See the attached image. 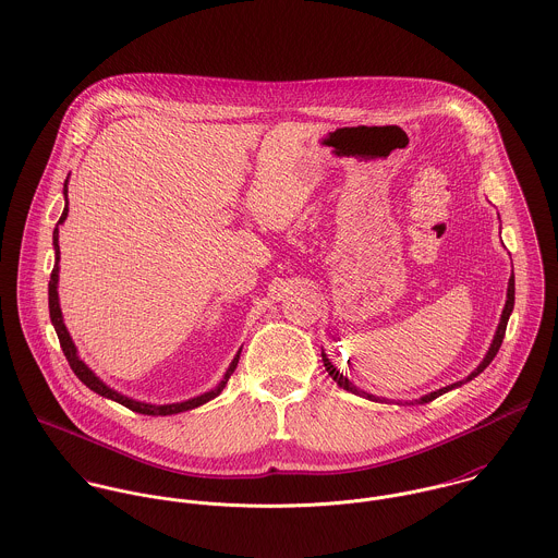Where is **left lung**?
Returning <instances> with one entry per match:
<instances>
[{
	"mask_svg": "<svg viewBox=\"0 0 558 558\" xmlns=\"http://www.w3.org/2000/svg\"><path fill=\"white\" fill-rule=\"evenodd\" d=\"M513 301H515V281H513V275H511V279H509V288H507V303H505V310H502V316H500L498 330H496V335H494V341H492V345H489V350H487L485 359L481 361V365H478L477 369H475L466 380H473L475 376H478V374H481V372H483V369L494 361L496 352L500 350V343H502V339H505V330H507V322H509V316H511V312H513ZM322 361H324V367H326L328 376H330V378H332L341 389L352 391V393L363 396V398L372 399V401H378V398H374V396H369V393H365V391H359L354 385H350V383H348V378H343V374H339V372L330 365V361L326 359V354H324V352H322ZM460 385H462V383H456V385H451V387H445V389H440V391H434V393H429V396L418 399V403H427V401H432V399H436L438 396H442V393H447V391H451V389L460 387Z\"/></svg>",
	"mask_w": 558,
	"mask_h": 558,
	"instance_id": "1",
	"label": "left lung"
}]
</instances>
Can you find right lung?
<instances>
[{
  "label": "right lung",
  "mask_w": 558,
  "mask_h": 558,
  "mask_svg": "<svg viewBox=\"0 0 558 558\" xmlns=\"http://www.w3.org/2000/svg\"><path fill=\"white\" fill-rule=\"evenodd\" d=\"M66 182H69V180H66ZM66 182H64V195L69 193ZM66 215H69V208H64V213H62V217H60L58 226H60V223H64ZM58 226H56V230H53L56 266H53V270H51V281H49V316H51V322H53V326H56V332H58V339H60L62 352H64V356L69 359V365H71V369L75 372V376L80 378L81 383H83L87 389H92L94 393H98V396H102V398L113 399V401H118V403L126 405V408H129V410H133V412H140V414H155V416H159V414L160 416L178 414V412H184V410L197 408V405H202V403H206V401L217 398V396L226 389V385H228L230 376L234 374V369H236V365H239L240 354H236V359L232 361V365H230V369H228L226 378L221 380V385H219L215 391L204 393V396H199V398L189 399V401H180V403H165V405H153V403H142V401H135V399L124 398V396H120V393L111 391L107 385H102V383L92 374V369H87V365H85V363L81 361L80 356H77V348H75V343H73L71 335H69V330H66V326H64L62 312H60V303H58V259H60Z\"/></svg>",
  "instance_id": "obj_1"
}]
</instances>
